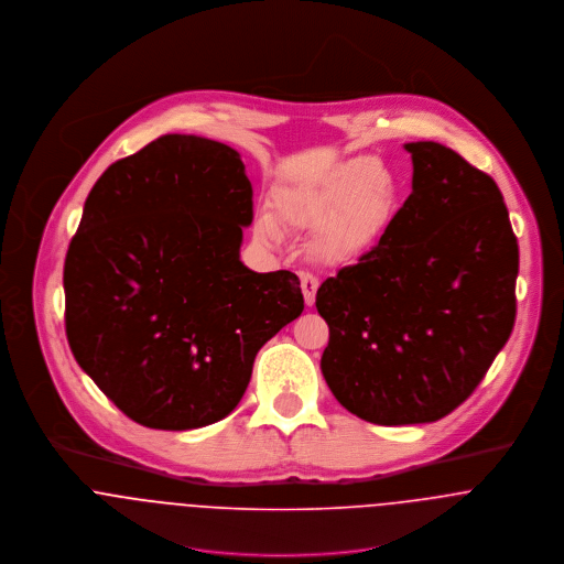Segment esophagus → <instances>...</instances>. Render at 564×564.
<instances>
[{
    "label": "esophagus",
    "mask_w": 564,
    "mask_h": 564,
    "mask_svg": "<svg viewBox=\"0 0 564 564\" xmlns=\"http://www.w3.org/2000/svg\"><path fill=\"white\" fill-rule=\"evenodd\" d=\"M317 279L313 276L312 272H301V290H303V296H305V305L312 307L315 303V292H317Z\"/></svg>",
    "instance_id": "obj_1"
}]
</instances>
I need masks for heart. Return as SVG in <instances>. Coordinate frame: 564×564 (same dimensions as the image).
Wrapping results in <instances>:
<instances>
[{"label": "heart", "mask_w": 564, "mask_h": 564, "mask_svg": "<svg viewBox=\"0 0 564 564\" xmlns=\"http://www.w3.org/2000/svg\"><path fill=\"white\" fill-rule=\"evenodd\" d=\"M400 203L395 173L375 158H350L326 175L279 189L276 209L294 229L317 234V251L333 263L352 261L384 236ZM259 238L274 240L276 227L268 216L254 225Z\"/></svg>", "instance_id": "obj_1"}]
</instances>
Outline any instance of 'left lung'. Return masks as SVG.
I'll list each match as a JSON object with an SVG mask.
<instances>
[{"label":"left lung","instance_id":"obj_1","mask_svg":"<svg viewBox=\"0 0 564 564\" xmlns=\"http://www.w3.org/2000/svg\"><path fill=\"white\" fill-rule=\"evenodd\" d=\"M413 192L359 263L326 279L319 368L337 402L380 424H429L485 378L514 326L519 247L498 184L456 151L406 142Z\"/></svg>","mask_w":564,"mask_h":564}]
</instances>
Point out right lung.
<instances>
[{
    "instance_id": "right-lung-1",
    "label": "right lung",
    "mask_w": 564,
    "mask_h": 564,
    "mask_svg": "<svg viewBox=\"0 0 564 564\" xmlns=\"http://www.w3.org/2000/svg\"><path fill=\"white\" fill-rule=\"evenodd\" d=\"M251 223L240 153L200 135H160L90 189L64 259L66 339L129 420L220 422L259 348L305 310L294 272L242 263Z\"/></svg>"
}]
</instances>
